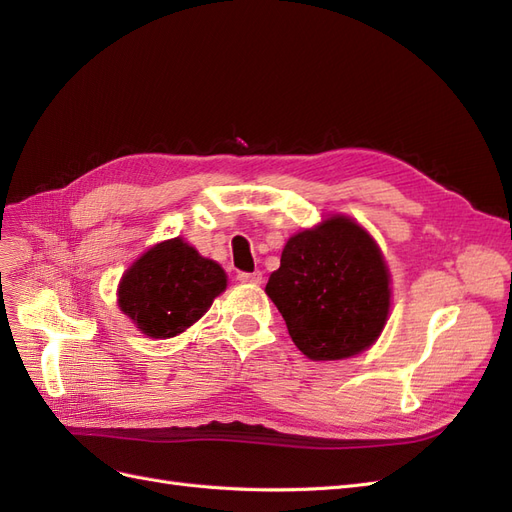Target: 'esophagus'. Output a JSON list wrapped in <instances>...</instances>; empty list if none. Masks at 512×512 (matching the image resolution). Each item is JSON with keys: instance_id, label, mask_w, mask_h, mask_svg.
I'll list each match as a JSON object with an SVG mask.
<instances>
[{"instance_id": "1", "label": "esophagus", "mask_w": 512, "mask_h": 512, "mask_svg": "<svg viewBox=\"0 0 512 512\" xmlns=\"http://www.w3.org/2000/svg\"><path fill=\"white\" fill-rule=\"evenodd\" d=\"M239 277V282H243V284H260L262 282V273L260 271H254V273H239L237 275Z\"/></svg>"}]
</instances>
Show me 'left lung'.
Wrapping results in <instances>:
<instances>
[{
	"label": "left lung",
	"instance_id": "8db88e82",
	"mask_svg": "<svg viewBox=\"0 0 512 512\" xmlns=\"http://www.w3.org/2000/svg\"><path fill=\"white\" fill-rule=\"evenodd\" d=\"M265 292L307 359L342 361L378 342L391 312V271L376 239L335 213L286 241Z\"/></svg>",
	"mask_w": 512,
	"mask_h": 512
}]
</instances>
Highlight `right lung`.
I'll return each instance as SVG.
<instances>
[{
    "mask_svg": "<svg viewBox=\"0 0 512 512\" xmlns=\"http://www.w3.org/2000/svg\"><path fill=\"white\" fill-rule=\"evenodd\" d=\"M228 286L218 262L181 237L160 241L121 275L117 305L151 339H168L207 314Z\"/></svg>",
    "mask_w": 512,
    "mask_h": 512,
    "instance_id": "right-lung-1",
    "label": "right lung"
}]
</instances>
